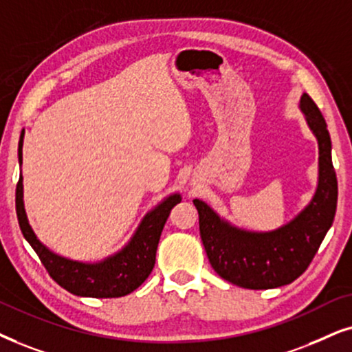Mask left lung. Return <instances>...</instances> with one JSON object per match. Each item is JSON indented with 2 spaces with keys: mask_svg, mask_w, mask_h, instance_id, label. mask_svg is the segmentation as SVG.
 I'll use <instances>...</instances> for the list:
<instances>
[{
  "mask_svg": "<svg viewBox=\"0 0 352 352\" xmlns=\"http://www.w3.org/2000/svg\"><path fill=\"white\" fill-rule=\"evenodd\" d=\"M299 107L318 142V185L311 203L292 222L272 232H246L220 219L204 201H193L210 265L236 287L269 289L294 282L306 272L333 223L338 182L331 162L330 133L307 93L301 96Z\"/></svg>",
  "mask_w": 352,
  "mask_h": 352,
  "instance_id": "obj_1",
  "label": "left lung"
}]
</instances>
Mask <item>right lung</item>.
<instances>
[{
    "label": "right lung",
    "mask_w": 352,
    "mask_h": 352,
    "mask_svg": "<svg viewBox=\"0 0 352 352\" xmlns=\"http://www.w3.org/2000/svg\"><path fill=\"white\" fill-rule=\"evenodd\" d=\"M23 130L19 140V162L22 164ZM22 175L16 186V212L22 235L38 254L41 264L48 270L51 278L69 293L87 298H120L132 293L151 274L162 228L167 222L173 206L182 201L180 195H170L144 215L132 240L117 254L96 264L70 261L54 254L41 243L32 230L23 209Z\"/></svg>",
    "instance_id": "add662e5"
}]
</instances>
